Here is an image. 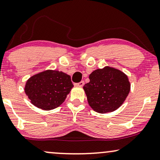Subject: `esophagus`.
Wrapping results in <instances>:
<instances>
[{
  "label": "esophagus",
  "mask_w": 160,
  "mask_h": 160,
  "mask_svg": "<svg viewBox=\"0 0 160 160\" xmlns=\"http://www.w3.org/2000/svg\"><path fill=\"white\" fill-rule=\"evenodd\" d=\"M85 82L84 81H80V82H78V83H75L74 84V86H79V87H82L84 86Z\"/></svg>",
  "instance_id": "esophagus-1"
}]
</instances>
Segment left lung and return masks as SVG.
Instances as JSON below:
<instances>
[{
  "label": "left lung",
  "instance_id": "8db88e82",
  "mask_svg": "<svg viewBox=\"0 0 160 160\" xmlns=\"http://www.w3.org/2000/svg\"><path fill=\"white\" fill-rule=\"evenodd\" d=\"M89 80L83 86L87 100L91 108L100 114L120 108L131 89L128 76L110 66L94 70L90 74Z\"/></svg>",
  "mask_w": 160,
  "mask_h": 160
}]
</instances>
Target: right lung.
<instances>
[{
  "mask_svg": "<svg viewBox=\"0 0 160 160\" xmlns=\"http://www.w3.org/2000/svg\"><path fill=\"white\" fill-rule=\"evenodd\" d=\"M73 86L68 74L58 70H46L29 78L24 91L32 104L49 111L65 101Z\"/></svg>",
  "mask_w": 160,
  "mask_h": 160,
  "instance_id": "1",
  "label": "right lung"
}]
</instances>
